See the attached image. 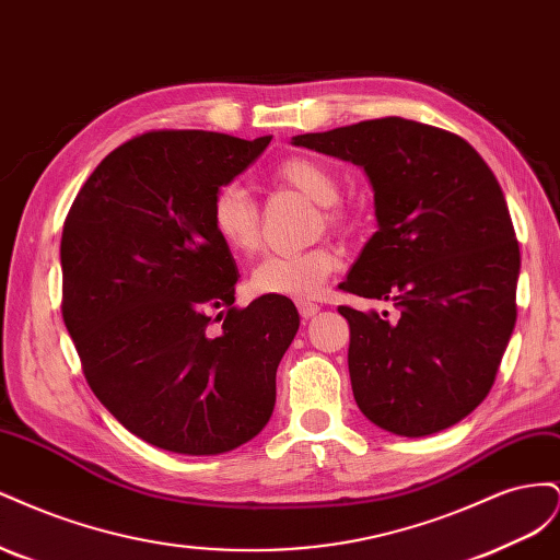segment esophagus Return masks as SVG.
<instances>
[{"label": "esophagus", "mask_w": 560, "mask_h": 560, "mask_svg": "<svg viewBox=\"0 0 560 560\" xmlns=\"http://www.w3.org/2000/svg\"><path fill=\"white\" fill-rule=\"evenodd\" d=\"M296 306H299L301 317H313V315L319 313V306H317V303H313V301H299Z\"/></svg>", "instance_id": "esophagus-1"}]
</instances>
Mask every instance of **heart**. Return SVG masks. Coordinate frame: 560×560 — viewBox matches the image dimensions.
Listing matches in <instances>:
<instances>
[{
    "mask_svg": "<svg viewBox=\"0 0 560 560\" xmlns=\"http://www.w3.org/2000/svg\"><path fill=\"white\" fill-rule=\"evenodd\" d=\"M273 179L296 189L317 202L322 222L329 229L346 224V212L338 206L336 175L325 163L308 156H290L273 167ZM212 229L229 249L238 254L257 252L261 243L259 206L238 182H226L212 198ZM338 266V254L329 247H313L303 252L268 254L252 268L249 290L259 296L311 299L329 280Z\"/></svg>",
    "mask_w": 560,
    "mask_h": 560,
    "instance_id": "obj_1",
    "label": "heart"
}]
</instances>
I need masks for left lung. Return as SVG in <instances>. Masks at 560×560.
I'll return each mask as SVG.
<instances>
[{"label":"left lung","instance_id":"8db88e82","mask_svg":"<svg viewBox=\"0 0 560 560\" xmlns=\"http://www.w3.org/2000/svg\"><path fill=\"white\" fill-rule=\"evenodd\" d=\"M292 142L364 167L374 186L378 231L341 290L395 313L338 306L360 411L399 436L455 425L490 393L516 325L521 252L493 171L455 132L401 116Z\"/></svg>","mask_w":560,"mask_h":560}]
</instances>
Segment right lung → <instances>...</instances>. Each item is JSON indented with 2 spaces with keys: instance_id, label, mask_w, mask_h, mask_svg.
Listing matches in <instances>:
<instances>
[{
  "instance_id": "1",
  "label": "right lung",
  "mask_w": 560,
  "mask_h": 560,
  "mask_svg": "<svg viewBox=\"0 0 560 560\" xmlns=\"http://www.w3.org/2000/svg\"><path fill=\"white\" fill-rule=\"evenodd\" d=\"M270 135L151 130L81 186L60 241L62 319L105 409L163 451L217 455L257 436L299 313L284 296L235 308L238 268L212 198Z\"/></svg>"
}]
</instances>
